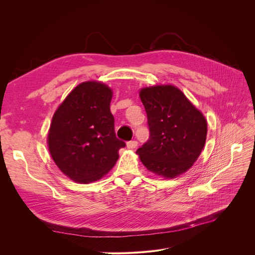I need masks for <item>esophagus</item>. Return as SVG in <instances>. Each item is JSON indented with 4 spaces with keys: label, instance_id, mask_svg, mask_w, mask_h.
Wrapping results in <instances>:
<instances>
[{
    "label": "esophagus",
    "instance_id": "1",
    "mask_svg": "<svg viewBox=\"0 0 255 255\" xmlns=\"http://www.w3.org/2000/svg\"><path fill=\"white\" fill-rule=\"evenodd\" d=\"M137 144H138V142L136 140H130L127 142V148L128 149H135Z\"/></svg>",
    "mask_w": 255,
    "mask_h": 255
}]
</instances>
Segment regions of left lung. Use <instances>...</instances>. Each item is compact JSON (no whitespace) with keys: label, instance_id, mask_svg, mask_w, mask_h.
<instances>
[{"label":"left lung","instance_id":"obj_1","mask_svg":"<svg viewBox=\"0 0 255 255\" xmlns=\"http://www.w3.org/2000/svg\"><path fill=\"white\" fill-rule=\"evenodd\" d=\"M139 97L148 116L150 137L136 153L155 175L176 178L188 170L202 153L207 120L171 85L143 88Z\"/></svg>","mask_w":255,"mask_h":255}]
</instances>
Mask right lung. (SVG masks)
<instances>
[{"instance_id": "obj_1", "label": "right lung", "mask_w": 255, "mask_h": 255, "mask_svg": "<svg viewBox=\"0 0 255 255\" xmlns=\"http://www.w3.org/2000/svg\"><path fill=\"white\" fill-rule=\"evenodd\" d=\"M113 91L99 82L75 87L52 117L48 150L60 170L78 183L101 179L126 143L116 136L111 113Z\"/></svg>"}]
</instances>
